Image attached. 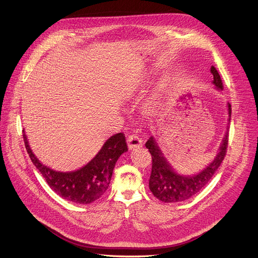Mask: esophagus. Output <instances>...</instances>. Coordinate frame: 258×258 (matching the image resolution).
Here are the masks:
<instances>
[{"mask_svg":"<svg viewBox=\"0 0 258 258\" xmlns=\"http://www.w3.org/2000/svg\"><path fill=\"white\" fill-rule=\"evenodd\" d=\"M126 141H127V146L130 150L142 146V140H141V138H139L137 136V135H131V136H128Z\"/></svg>","mask_w":258,"mask_h":258,"instance_id":"1","label":"esophagus"}]
</instances>
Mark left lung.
Instances as JSON below:
<instances>
[{"mask_svg": "<svg viewBox=\"0 0 258 258\" xmlns=\"http://www.w3.org/2000/svg\"><path fill=\"white\" fill-rule=\"evenodd\" d=\"M210 72L213 75V85L219 90H223V83L218 70L212 66ZM229 117H231V105L228 103ZM230 121V118H229ZM228 131L220 146L218 155L211 163L200 173L196 175H182L175 172L166 158L162 154L154 137H151L145 143V146L152 155V172L150 178V189L153 195L164 203H178L188 200L200 192L211 180L215 171L226 156L228 146Z\"/></svg>", "mask_w": 258, "mask_h": 258, "instance_id": "obj_1", "label": "left lung"}]
</instances>
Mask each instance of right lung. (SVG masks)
I'll list each match as a JSON object with an SVG mask.
<instances>
[{
	"mask_svg": "<svg viewBox=\"0 0 258 258\" xmlns=\"http://www.w3.org/2000/svg\"><path fill=\"white\" fill-rule=\"evenodd\" d=\"M23 138L32 163L52 190L76 204H90L101 198L110 185L118 158L127 151L124 135L118 133L105 141L99 153L86 166L75 171L60 172L40 163L32 153L24 132Z\"/></svg>",
	"mask_w": 258,
	"mask_h": 258,
	"instance_id": "add662e5",
	"label": "right lung"
}]
</instances>
